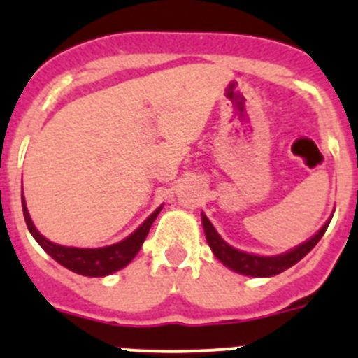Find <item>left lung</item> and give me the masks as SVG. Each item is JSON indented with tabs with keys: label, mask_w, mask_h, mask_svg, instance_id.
Masks as SVG:
<instances>
[{
	"label": "left lung",
	"mask_w": 358,
	"mask_h": 358,
	"mask_svg": "<svg viewBox=\"0 0 358 358\" xmlns=\"http://www.w3.org/2000/svg\"><path fill=\"white\" fill-rule=\"evenodd\" d=\"M328 224H330V220H328V222L319 229L317 235L312 236L308 242L297 245L296 249L285 252V255L256 256V255H249V252H242L238 251V249L227 245V243L218 236V233L215 231V227L211 226V222L206 218V215H202V226H204L206 240L208 243H210L213 255L217 256L218 260L222 262L226 267L233 268L235 273L245 274V276H255V278L276 276V274L283 273V271H287L289 267L296 265L297 262L301 260V258H305V256L315 248V243H317L319 240H321V236L324 235Z\"/></svg>",
	"instance_id": "8db88e82"
}]
</instances>
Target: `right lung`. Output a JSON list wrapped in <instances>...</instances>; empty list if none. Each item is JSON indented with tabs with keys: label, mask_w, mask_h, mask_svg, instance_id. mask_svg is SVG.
<instances>
[{
	"label": "right lung",
	"mask_w": 358,
	"mask_h": 358,
	"mask_svg": "<svg viewBox=\"0 0 358 358\" xmlns=\"http://www.w3.org/2000/svg\"><path fill=\"white\" fill-rule=\"evenodd\" d=\"M21 202H23L24 222H27L31 236L37 240V243H39L41 248L48 252L53 260L59 262L62 267L69 268L73 273L82 274V276L91 278L109 276V274L116 273V271H120V268H123L125 265L131 264L132 258L138 255V251H140L141 245H143L148 231H150L152 222L156 220V217L161 211V208H157V210L154 211V213H152L131 236H127V238L122 240V242L115 243V245H107V248L100 249H78L57 245V243L44 238L39 231L36 229L34 222H31V218L27 210V204H24V199H21Z\"/></svg>",
	"instance_id": "1"
}]
</instances>
